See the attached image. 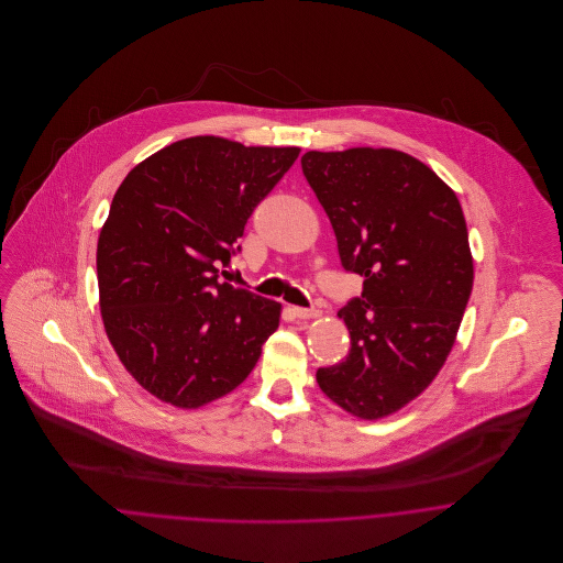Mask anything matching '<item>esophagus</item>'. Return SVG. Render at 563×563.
<instances>
[{"label": "esophagus", "instance_id": "34e87169", "mask_svg": "<svg viewBox=\"0 0 563 563\" xmlns=\"http://www.w3.org/2000/svg\"><path fill=\"white\" fill-rule=\"evenodd\" d=\"M292 314L297 317V319H317V317H321V310H317V308H292Z\"/></svg>", "mask_w": 563, "mask_h": 563}]
</instances>
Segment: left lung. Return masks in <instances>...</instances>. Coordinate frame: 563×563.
I'll list each match as a JSON object with an SVG mask.
<instances>
[{"label": "left lung", "instance_id": "8db88e82", "mask_svg": "<svg viewBox=\"0 0 563 563\" xmlns=\"http://www.w3.org/2000/svg\"><path fill=\"white\" fill-rule=\"evenodd\" d=\"M301 168L327 212L342 268L364 277L338 317L351 349L319 368L322 393L377 420L413 401L444 366L473 292L457 195L402 152H308Z\"/></svg>", "mask_w": 563, "mask_h": 563}]
</instances>
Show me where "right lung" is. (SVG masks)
<instances>
[{"mask_svg":"<svg viewBox=\"0 0 563 563\" xmlns=\"http://www.w3.org/2000/svg\"><path fill=\"white\" fill-rule=\"evenodd\" d=\"M299 147L195 136L134 166L97 242L99 308L128 373L175 407L232 393L279 327L277 301L219 282Z\"/></svg>","mask_w":563,"mask_h":563,"instance_id":"obj_1","label":"right lung"}]
</instances>
